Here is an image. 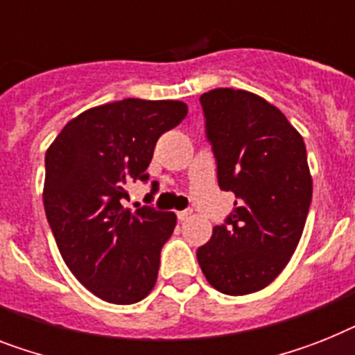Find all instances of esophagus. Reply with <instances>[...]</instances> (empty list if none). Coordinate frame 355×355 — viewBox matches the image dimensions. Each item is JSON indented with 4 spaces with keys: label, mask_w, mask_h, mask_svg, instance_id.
Returning <instances> with one entry per match:
<instances>
[{
    "label": "esophagus",
    "mask_w": 355,
    "mask_h": 355,
    "mask_svg": "<svg viewBox=\"0 0 355 355\" xmlns=\"http://www.w3.org/2000/svg\"><path fill=\"white\" fill-rule=\"evenodd\" d=\"M190 216H192V210H180V212H178V219H180V221H187Z\"/></svg>",
    "instance_id": "34e87169"
}]
</instances>
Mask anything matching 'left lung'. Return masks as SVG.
I'll use <instances>...</instances> for the list:
<instances>
[{
    "label": "left lung",
    "instance_id": "left-lung-1",
    "mask_svg": "<svg viewBox=\"0 0 355 355\" xmlns=\"http://www.w3.org/2000/svg\"><path fill=\"white\" fill-rule=\"evenodd\" d=\"M221 190L236 194L225 225L198 248L210 285L228 295L263 290L288 265L312 201L306 148L279 108L247 90L201 98Z\"/></svg>",
    "mask_w": 355,
    "mask_h": 355
}]
</instances>
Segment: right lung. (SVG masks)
I'll list each match as a JSON object with an SVG mask.
<instances>
[{
	"label": "right lung",
	"mask_w": 355,
	"mask_h": 355,
	"mask_svg": "<svg viewBox=\"0 0 355 355\" xmlns=\"http://www.w3.org/2000/svg\"><path fill=\"white\" fill-rule=\"evenodd\" d=\"M187 112L172 99L99 105L70 119L46 150L43 205L55 245L76 279L107 303H137L156 285L178 218L150 207L132 212L125 187L148 180L156 141Z\"/></svg>",
	"instance_id": "1"
}]
</instances>
